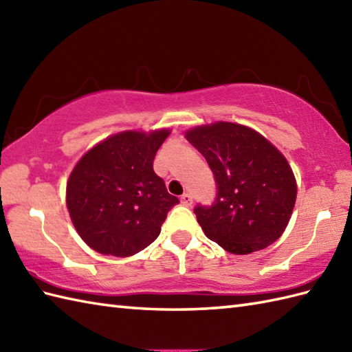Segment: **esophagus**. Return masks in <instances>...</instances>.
Listing matches in <instances>:
<instances>
[{"mask_svg": "<svg viewBox=\"0 0 352 352\" xmlns=\"http://www.w3.org/2000/svg\"><path fill=\"white\" fill-rule=\"evenodd\" d=\"M180 199H182V204H183V206H190V204H192L190 193H183Z\"/></svg>", "mask_w": 352, "mask_h": 352, "instance_id": "34e87169", "label": "esophagus"}]
</instances>
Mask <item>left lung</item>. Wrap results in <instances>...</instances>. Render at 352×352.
Returning a JSON list of instances; mask_svg holds the SVG:
<instances>
[{"label":"left lung","instance_id":"obj_1","mask_svg":"<svg viewBox=\"0 0 352 352\" xmlns=\"http://www.w3.org/2000/svg\"><path fill=\"white\" fill-rule=\"evenodd\" d=\"M184 136L218 184L214 204L195 208L204 234L237 256L280 239L296 201L294 170L280 149L251 126L227 121L193 126Z\"/></svg>","mask_w":352,"mask_h":352}]
</instances>
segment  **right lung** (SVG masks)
Instances as JSON below:
<instances>
[{
  "instance_id": "add662e5",
  "label": "right lung",
  "mask_w": 352,
  "mask_h": 352,
  "mask_svg": "<svg viewBox=\"0 0 352 352\" xmlns=\"http://www.w3.org/2000/svg\"><path fill=\"white\" fill-rule=\"evenodd\" d=\"M169 134V129L111 134L76 163L66 183V207L94 251L130 257L160 234L168 212L180 203L153 168Z\"/></svg>"
}]
</instances>
